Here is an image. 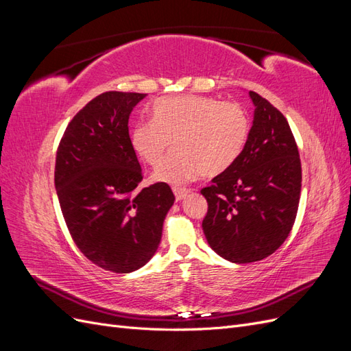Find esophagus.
Masks as SVG:
<instances>
[{"label": "esophagus", "mask_w": 351, "mask_h": 351, "mask_svg": "<svg viewBox=\"0 0 351 351\" xmlns=\"http://www.w3.org/2000/svg\"><path fill=\"white\" fill-rule=\"evenodd\" d=\"M173 192H174L176 200H182V199H184L189 195L190 190L189 189H182V187H174Z\"/></svg>", "instance_id": "esophagus-1"}]
</instances>
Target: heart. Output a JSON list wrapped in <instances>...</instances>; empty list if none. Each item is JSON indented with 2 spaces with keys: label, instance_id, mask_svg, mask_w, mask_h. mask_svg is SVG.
<instances>
[{
  "label": "heart",
  "instance_id": "b5f03b06",
  "mask_svg": "<svg viewBox=\"0 0 351 351\" xmlns=\"http://www.w3.org/2000/svg\"><path fill=\"white\" fill-rule=\"evenodd\" d=\"M152 119L133 125L130 143L147 165L156 167L174 141L176 151L154 174L158 182L171 184L227 171L241 155L250 133L247 112L240 104L197 95L155 101Z\"/></svg>",
  "mask_w": 351,
  "mask_h": 351
}]
</instances>
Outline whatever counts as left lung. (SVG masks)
Masks as SVG:
<instances>
[{"instance_id": "8db88e82", "label": "left lung", "mask_w": 351, "mask_h": 351, "mask_svg": "<svg viewBox=\"0 0 351 351\" xmlns=\"http://www.w3.org/2000/svg\"><path fill=\"white\" fill-rule=\"evenodd\" d=\"M253 125L246 146L227 171L200 193L209 246L234 263L262 261L289 237L299 209L302 164L285 117L250 90Z\"/></svg>"}]
</instances>
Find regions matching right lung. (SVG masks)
Returning a JSON list of instances; mask_svg holds the SVG:
<instances>
[{
  "instance_id": "right-lung-1",
  "label": "right lung",
  "mask_w": 351,
  "mask_h": 351,
  "mask_svg": "<svg viewBox=\"0 0 351 351\" xmlns=\"http://www.w3.org/2000/svg\"><path fill=\"white\" fill-rule=\"evenodd\" d=\"M146 93L105 92L73 117L61 137L54 182L62 217L80 252L105 271L127 274L161 241L171 187H142L129 117Z\"/></svg>"
}]
</instances>
